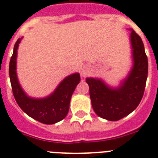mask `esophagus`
<instances>
[{
    "label": "esophagus",
    "instance_id": "obj_1",
    "mask_svg": "<svg viewBox=\"0 0 158 158\" xmlns=\"http://www.w3.org/2000/svg\"><path fill=\"white\" fill-rule=\"evenodd\" d=\"M89 74V69L87 66H83L80 69V75L82 77H86Z\"/></svg>",
    "mask_w": 158,
    "mask_h": 158
}]
</instances>
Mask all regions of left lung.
Masks as SVG:
<instances>
[{"mask_svg":"<svg viewBox=\"0 0 158 158\" xmlns=\"http://www.w3.org/2000/svg\"><path fill=\"white\" fill-rule=\"evenodd\" d=\"M132 67L118 87L108 85L98 78H86L91 105L97 116L116 121L133 112L144 95L148 76V59L140 37L129 29Z\"/></svg>","mask_w":158,"mask_h":158,"instance_id":"obj_1","label":"left lung"}]
</instances>
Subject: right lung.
Wrapping results in <instances>:
<instances>
[{
  "label": "right lung",
  "instance_id": "1",
  "mask_svg": "<svg viewBox=\"0 0 158 158\" xmlns=\"http://www.w3.org/2000/svg\"><path fill=\"white\" fill-rule=\"evenodd\" d=\"M22 38L14 45L9 62V78L14 98L24 112L42 124H53L63 120L69 111L71 95L80 81L79 73L71 74L62 80L54 92L44 98L30 97L23 91L17 75L18 49Z\"/></svg>",
  "mask_w": 158,
  "mask_h": 158
}]
</instances>
